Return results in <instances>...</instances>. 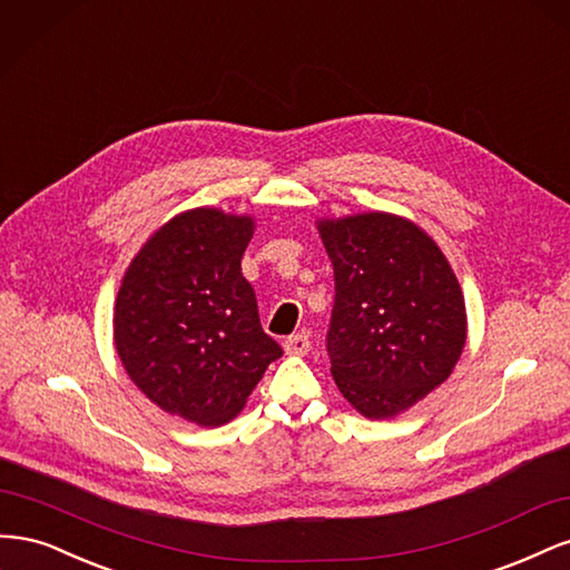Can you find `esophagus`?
<instances>
[{
    "label": "esophagus",
    "instance_id": "esophagus-1",
    "mask_svg": "<svg viewBox=\"0 0 570 570\" xmlns=\"http://www.w3.org/2000/svg\"><path fill=\"white\" fill-rule=\"evenodd\" d=\"M283 347H285V352L292 354V356H302V354L308 352V347H312V342H308V335H306V333H297V335H289V337L283 342Z\"/></svg>",
    "mask_w": 570,
    "mask_h": 570
}]
</instances>
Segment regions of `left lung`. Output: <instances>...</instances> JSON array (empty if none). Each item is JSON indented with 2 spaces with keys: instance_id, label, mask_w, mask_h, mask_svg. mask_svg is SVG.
<instances>
[{
  "instance_id": "8db88e82",
  "label": "left lung",
  "mask_w": 570,
  "mask_h": 570,
  "mask_svg": "<svg viewBox=\"0 0 570 570\" xmlns=\"http://www.w3.org/2000/svg\"><path fill=\"white\" fill-rule=\"evenodd\" d=\"M335 271L327 356L340 392L366 419L421 402L465 344L461 285L440 247L394 214L318 220Z\"/></svg>"
}]
</instances>
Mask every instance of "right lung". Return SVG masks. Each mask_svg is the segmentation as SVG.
I'll return each mask as SVG.
<instances>
[{
  "instance_id": "obj_1",
  "label": "right lung",
  "mask_w": 570,
  "mask_h": 570,
  "mask_svg": "<svg viewBox=\"0 0 570 570\" xmlns=\"http://www.w3.org/2000/svg\"><path fill=\"white\" fill-rule=\"evenodd\" d=\"M249 216L185 212L130 262L114 308V342L130 381L197 425L235 419L283 350L258 321L243 254Z\"/></svg>"
}]
</instances>
